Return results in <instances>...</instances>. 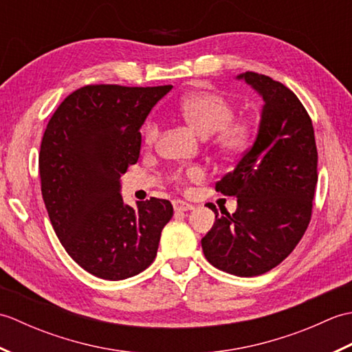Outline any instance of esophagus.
Here are the masks:
<instances>
[{"mask_svg":"<svg viewBox=\"0 0 352 352\" xmlns=\"http://www.w3.org/2000/svg\"><path fill=\"white\" fill-rule=\"evenodd\" d=\"M172 206H174V210L175 212H188V210H192L193 206L186 203V201H182V199H174L172 201Z\"/></svg>","mask_w":352,"mask_h":352,"instance_id":"34e87169","label":"esophagus"}]
</instances>
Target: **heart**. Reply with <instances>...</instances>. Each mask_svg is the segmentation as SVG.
Here are the masks:
<instances>
[{
  "mask_svg": "<svg viewBox=\"0 0 352 352\" xmlns=\"http://www.w3.org/2000/svg\"><path fill=\"white\" fill-rule=\"evenodd\" d=\"M177 115L192 126L199 136H212L214 151L236 159L250 148L256 139V124L250 118H234V106L226 96L210 91H193L183 95L175 106ZM160 134L159 119L149 116L142 126V138L148 146H153ZM172 178L177 183L198 182L204 178L199 166L178 169Z\"/></svg>",
  "mask_w": 352,
  "mask_h": 352,
  "instance_id": "b5f03b06",
  "label": "heart"
}]
</instances>
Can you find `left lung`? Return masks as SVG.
I'll list each match as a JSON object with an SVG mask.
<instances>
[{"mask_svg": "<svg viewBox=\"0 0 352 352\" xmlns=\"http://www.w3.org/2000/svg\"><path fill=\"white\" fill-rule=\"evenodd\" d=\"M243 78L265 101L256 142L216 190L237 198L233 214H216L201 239L206 258L237 276L261 275L280 265L301 241L311 218L318 149L311 119L298 96L257 72Z\"/></svg>", "mask_w": 352, "mask_h": 352, "instance_id": "8db88e82", "label": "left lung"}]
</instances>
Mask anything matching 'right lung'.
<instances>
[{
    "mask_svg": "<svg viewBox=\"0 0 352 352\" xmlns=\"http://www.w3.org/2000/svg\"><path fill=\"white\" fill-rule=\"evenodd\" d=\"M172 86L89 85L66 96L43 133L42 198L58 241L98 278H130L153 263L174 208L124 204L121 178L140 154V126Z\"/></svg>",
    "mask_w": 352,
    "mask_h": 352,
    "instance_id": "1",
    "label": "right lung"
}]
</instances>
